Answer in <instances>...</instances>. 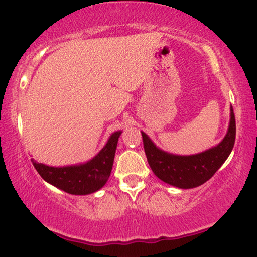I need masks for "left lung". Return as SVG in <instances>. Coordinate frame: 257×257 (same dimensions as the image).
<instances>
[{"mask_svg": "<svg viewBox=\"0 0 257 257\" xmlns=\"http://www.w3.org/2000/svg\"><path fill=\"white\" fill-rule=\"evenodd\" d=\"M144 150L153 173L160 180L174 187L188 189L205 184L215 174L229 157L234 147L236 125L233 107L224 138L212 149L192 156H178L159 149L145 132L142 131Z\"/></svg>", "mask_w": 257, "mask_h": 257, "instance_id": "8db88e82", "label": "left lung"}]
</instances>
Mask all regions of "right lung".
Wrapping results in <instances>:
<instances>
[{
	"label": "right lung",
	"instance_id": "add662e5",
	"mask_svg": "<svg viewBox=\"0 0 257 257\" xmlns=\"http://www.w3.org/2000/svg\"><path fill=\"white\" fill-rule=\"evenodd\" d=\"M122 131H115L106 145L92 159L83 164L69 166H48L34 159V167L48 184L73 195H87L99 191L110 178L113 166L115 149Z\"/></svg>",
	"mask_w": 257,
	"mask_h": 257
}]
</instances>
